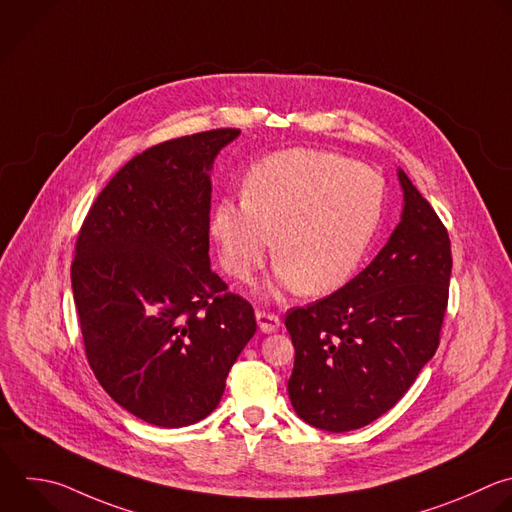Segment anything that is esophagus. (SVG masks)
Returning <instances> with one entry per match:
<instances>
[{
	"label": "esophagus",
	"instance_id": "34e87169",
	"mask_svg": "<svg viewBox=\"0 0 512 512\" xmlns=\"http://www.w3.org/2000/svg\"><path fill=\"white\" fill-rule=\"evenodd\" d=\"M257 323H259V329L263 333H271L279 327L281 319L277 313H269V311H263V309H257Z\"/></svg>",
	"mask_w": 512,
	"mask_h": 512
}]
</instances>
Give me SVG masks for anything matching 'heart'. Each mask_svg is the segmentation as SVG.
I'll return each instance as SVG.
<instances>
[{"label": "heart", "instance_id": "1", "mask_svg": "<svg viewBox=\"0 0 512 512\" xmlns=\"http://www.w3.org/2000/svg\"><path fill=\"white\" fill-rule=\"evenodd\" d=\"M382 207L384 185L372 168L325 150L287 148L251 168L241 199L215 207L211 235L233 279L249 281L275 247L277 285L323 295L356 273Z\"/></svg>", "mask_w": 512, "mask_h": 512}]
</instances>
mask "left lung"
Returning a JSON list of instances; mask_svg holds the SVG:
<instances>
[{
  "mask_svg": "<svg viewBox=\"0 0 512 512\" xmlns=\"http://www.w3.org/2000/svg\"><path fill=\"white\" fill-rule=\"evenodd\" d=\"M398 179L402 221L376 259L342 289L285 315L295 348L289 400L327 432L368 426L394 408L440 344L450 237L404 170Z\"/></svg>",
  "mask_w": 512,
  "mask_h": 512,
  "instance_id": "8db88e82",
  "label": "left lung"
}]
</instances>
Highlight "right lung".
Returning a JSON list of instances; mask_svg holds the SVG:
<instances>
[{
    "label": "right lung",
    "instance_id": "1",
    "mask_svg": "<svg viewBox=\"0 0 512 512\" xmlns=\"http://www.w3.org/2000/svg\"><path fill=\"white\" fill-rule=\"evenodd\" d=\"M239 128L154 144L96 197L76 239L72 291L88 364L136 418H207L257 331L253 305L211 269L209 170Z\"/></svg>",
    "mask_w": 512,
    "mask_h": 512
}]
</instances>
